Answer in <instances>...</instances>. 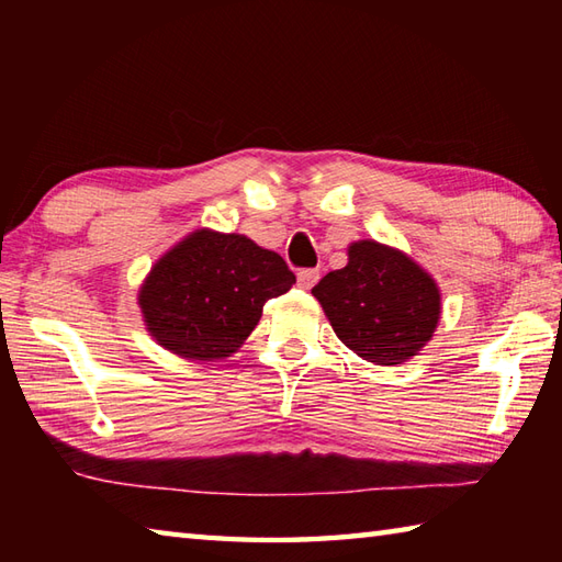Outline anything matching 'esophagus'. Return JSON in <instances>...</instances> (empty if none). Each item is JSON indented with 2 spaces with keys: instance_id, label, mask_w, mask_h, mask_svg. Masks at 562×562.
<instances>
[{
  "instance_id": "esophagus-1",
  "label": "esophagus",
  "mask_w": 562,
  "mask_h": 562,
  "mask_svg": "<svg viewBox=\"0 0 562 562\" xmlns=\"http://www.w3.org/2000/svg\"><path fill=\"white\" fill-rule=\"evenodd\" d=\"M296 282H300L302 290H312L314 284L318 282V270H300V274H296Z\"/></svg>"
}]
</instances>
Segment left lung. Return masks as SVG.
Masks as SVG:
<instances>
[{"mask_svg":"<svg viewBox=\"0 0 562 562\" xmlns=\"http://www.w3.org/2000/svg\"><path fill=\"white\" fill-rule=\"evenodd\" d=\"M312 294L345 348L379 367L420 355L441 318L437 280L401 248L362 238Z\"/></svg>","mask_w":562,"mask_h":562,"instance_id":"1","label":"left lung"}]
</instances>
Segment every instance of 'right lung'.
I'll return each instance as SVG.
<instances>
[{
	"label": "right lung",
	"instance_id": "add662e5",
	"mask_svg": "<svg viewBox=\"0 0 562 562\" xmlns=\"http://www.w3.org/2000/svg\"><path fill=\"white\" fill-rule=\"evenodd\" d=\"M296 282L274 250L244 234L195 229L142 280L137 304L147 333L190 362L232 357L258 326L262 304Z\"/></svg>",
	"mask_w": 562,
	"mask_h": 562
}]
</instances>
